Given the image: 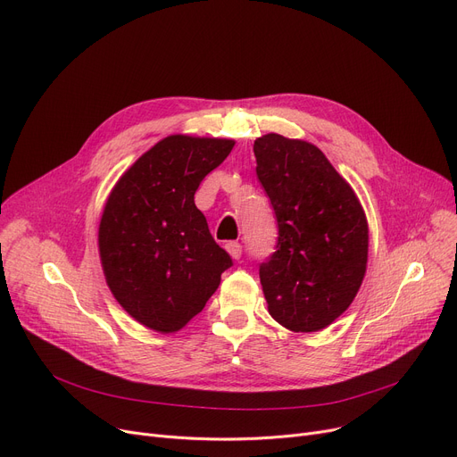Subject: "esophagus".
Returning <instances> with one entry per match:
<instances>
[{"mask_svg": "<svg viewBox=\"0 0 457 457\" xmlns=\"http://www.w3.org/2000/svg\"><path fill=\"white\" fill-rule=\"evenodd\" d=\"M226 250L231 255V259H238V257H241V253H243V246L238 245V243H233V241L226 245Z\"/></svg>", "mask_w": 457, "mask_h": 457, "instance_id": "34e87169", "label": "esophagus"}]
</instances>
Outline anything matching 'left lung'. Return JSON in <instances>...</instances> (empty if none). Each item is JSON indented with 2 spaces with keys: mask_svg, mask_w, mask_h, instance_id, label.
<instances>
[{
  "mask_svg": "<svg viewBox=\"0 0 457 457\" xmlns=\"http://www.w3.org/2000/svg\"><path fill=\"white\" fill-rule=\"evenodd\" d=\"M253 154L279 229L278 252L259 269L269 313L291 331H320L345 313L363 283L367 214L315 144L267 133L255 138Z\"/></svg>",
  "mask_w": 457,
  "mask_h": 457,
  "instance_id": "1",
  "label": "left lung"
}]
</instances>
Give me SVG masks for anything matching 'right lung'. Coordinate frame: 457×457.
<instances>
[{
	"instance_id": "right-lung-1",
	"label": "right lung",
	"mask_w": 457,
	"mask_h": 457,
	"mask_svg": "<svg viewBox=\"0 0 457 457\" xmlns=\"http://www.w3.org/2000/svg\"><path fill=\"white\" fill-rule=\"evenodd\" d=\"M233 146L231 138L168 135L109 192L98 228L104 276L116 302L144 328L162 335L183 329L231 267L195 192Z\"/></svg>"
}]
</instances>
